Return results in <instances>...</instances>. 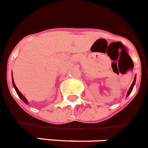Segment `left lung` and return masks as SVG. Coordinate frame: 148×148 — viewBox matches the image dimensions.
Instances as JSON below:
<instances>
[{"label":"left lung","instance_id":"1","mask_svg":"<svg viewBox=\"0 0 148 148\" xmlns=\"http://www.w3.org/2000/svg\"><path fill=\"white\" fill-rule=\"evenodd\" d=\"M135 82H136V76L134 77V81H133L132 84V86H130V88H129V90H128V93H127V96H126V97H128L129 95H130V93H132V91L133 88H134V84H135Z\"/></svg>","mask_w":148,"mask_h":148}]
</instances>
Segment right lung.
<instances>
[{
    "label": "right lung",
    "mask_w": 148,
    "mask_h": 148,
    "mask_svg": "<svg viewBox=\"0 0 148 148\" xmlns=\"http://www.w3.org/2000/svg\"><path fill=\"white\" fill-rule=\"evenodd\" d=\"M12 83H13V86H14V89H15L17 95H18V96H19V97H20V99H22L24 103H26V104H28V101H27V99H26V98H25V97H24V96L22 94V93H20V90H18V88H17V87H16V86L15 83H14V78H13V76H12Z\"/></svg>",
    "instance_id": "obj_1"
}]
</instances>
